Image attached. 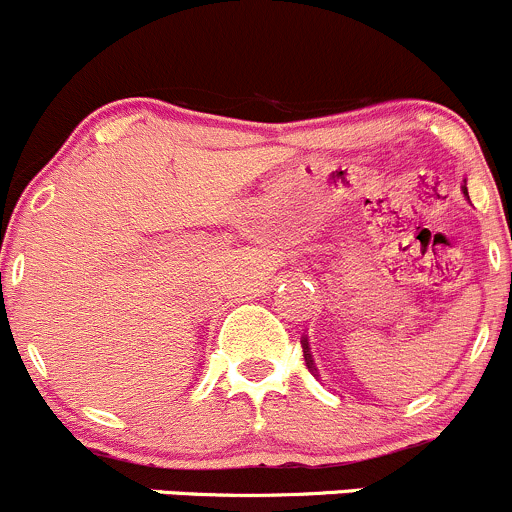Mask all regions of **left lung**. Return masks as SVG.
I'll return each mask as SVG.
<instances>
[{"label":"left lung","instance_id":"obj_1","mask_svg":"<svg viewBox=\"0 0 512 512\" xmlns=\"http://www.w3.org/2000/svg\"><path fill=\"white\" fill-rule=\"evenodd\" d=\"M460 189H463V196L465 199H468V186H460ZM470 201V199H468ZM301 343H303V358H306V366H308V371L313 373V376H318V368H316V363H313V356H311V346H308V338L303 336L301 338Z\"/></svg>","mask_w":512,"mask_h":512}]
</instances>
